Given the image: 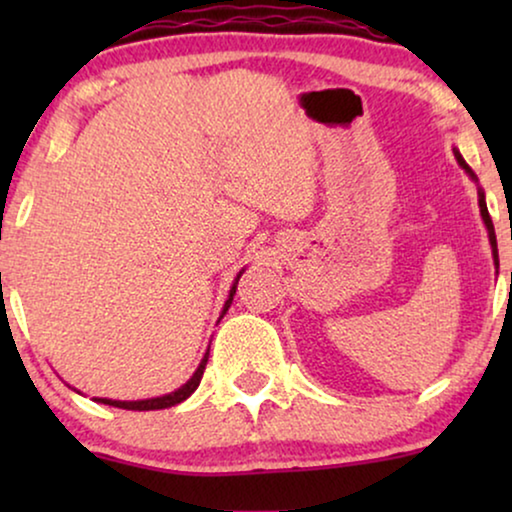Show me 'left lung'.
I'll return each instance as SVG.
<instances>
[{"instance_id": "8db88e82", "label": "left lung", "mask_w": 512, "mask_h": 512, "mask_svg": "<svg viewBox=\"0 0 512 512\" xmlns=\"http://www.w3.org/2000/svg\"><path fill=\"white\" fill-rule=\"evenodd\" d=\"M454 158H457V163L461 165V170H464L468 177H471L475 184H478V177H475V172L468 167V163L464 158H461V153L454 149ZM478 205H480V216L482 221H485V228H487V235H489V244H492V258H494V265L499 268V249H496V233H494V223H492V216L487 212V202H485V191L478 188Z\"/></svg>"}]
</instances>
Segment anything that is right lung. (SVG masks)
I'll list each match as a JSON object with an SVG mask.
<instances>
[{
    "instance_id": "1",
    "label": "right lung",
    "mask_w": 512,
    "mask_h": 512,
    "mask_svg": "<svg viewBox=\"0 0 512 512\" xmlns=\"http://www.w3.org/2000/svg\"><path fill=\"white\" fill-rule=\"evenodd\" d=\"M242 272H244V268H242L240 272H237L235 282H233V286H230L228 300H226V305H223V310H221V317H219V319H223V314L228 312L230 303H233V296H235L237 282H240ZM207 359H209V349L205 352V356H202L200 366H198V370H195V373L191 375V380H188L186 384H181V387H179L177 391H172V394L156 396V398H144V401H114V398H93V401H97V403H104V405H114V408H123V410H163V408H172V405H177V403H181V401H186V398L191 396L195 389H198V384H200V380H202V373H205ZM74 391H76V389H74Z\"/></svg>"
}]
</instances>
